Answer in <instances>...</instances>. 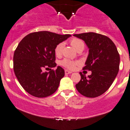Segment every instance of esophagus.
Here are the masks:
<instances>
[{
	"label": "esophagus",
	"mask_w": 130,
	"mask_h": 130,
	"mask_svg": "<svg viewBox=\"0 0 130 130\" xmlns=\"http://www.w3.org/2000/svg\"><path fill=\"white\" fill-rule=\"evenodd\" d=\"M65 74H71V73H72V72H71V71H67V70H65Z\"/></svg>",
	"instance_id": "34e87169"
}]
</instances>
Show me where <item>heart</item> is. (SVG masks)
<instances>
[{
	"label": "heart",
	"instance_id": "heart-1",
	"mask_svg": "<svg viewBox=\"0 0 130 130\" xmlns=\"http://www.w3.org/2000/svg\"><path fill=\"white\" fill-rule=\"evenodd\" d=\"M70 43L74 48H75L77 51H83L85 48V43L82 40L77 38H73L70 40ZM63 43H59L56 45L54 48V54L56 56H59L62 54ZM61 64L65 67L69 69H74L77 64V61H72L69 59H64L61 61Z\"/></svg>",
	"mask_w": 130,
	"mask_h": 130
}]
</instances>
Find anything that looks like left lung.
<instances>
[{"instance_id": "8db88e82", "label": "left lung", "mask_w": 130, "mask_h": 130, "mask_svg": "<svg viewBox=\"0 0 130 130\" xmlns=\"http://www.w3.org/2000/svg\"><path fill=\"white\" fill-rule=\"evenodd\" d=\"M74 36L85 41L89 48L83 70L91 71L87 77L79 72L81 79L76 89L87 98H96L110 87L119 70L120 56L116 45L110 38L95 32L75 34Z\"/></svg>"}]
</instances>
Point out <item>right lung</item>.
<instances>
[{
	"mask_svg": "<svg viewBox=\"0 0 130 130\" xmlns=\"http://www.w3.org/2000/svg\"><path fill=\"white\" fill-rule=\"evenodd\" d=\"M71 36L38 31L29 34L20 41L13 56V70L27 92L42 98L57 90L65 71L59 66L56 70L51 69L56 66L54 48ZM45 68H50V71L43 73Z\"/></svg>",
	"mask_w": 130,
	"mask_h": 130,
	"instance_id": "add662e5",
	"label": "right lung"
}]
</instances>
